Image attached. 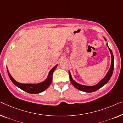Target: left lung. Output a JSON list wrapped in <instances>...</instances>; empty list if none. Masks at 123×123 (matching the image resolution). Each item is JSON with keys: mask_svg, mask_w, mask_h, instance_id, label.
I'll return each instance as SVG.
<instances>
[{"mask_svg": "<svg viewBox=\"0 0 123 123\" xmlns=\"http://www.w3.org/2000/svg\"><path fill=\"white\" fill-rule=\"evenodd\" d=\"M105 40L106 41V39H105V38H104ZM107 46L109 49V51L110 52V53H111V66H110V68L109 69V70L108 71V73L106 75V76L104 77V78L101 80V81H100L98 84H97L96 85L94 86H85V85H80L78 84V83L76 82L75 81H74L73 79L72 78L71 75V73L70 71H68V74H69V76H70V79L71 81V84L73 85V86L74 87L76 88L79 90L82 91H84V92H94V91H96V90H98L100 88L103 87V86H104L105 84H106L107 82L109 81V80L111 78L112 75H113V70H114V56H113V53L112 52L111 49L109 47V46H108V44H106Z\"/></svg>", "mask_w": 123, "mask_h": 123, "instance_id": "left-lung-1", "label": "left lung"}]
</instances>
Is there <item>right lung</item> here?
<instances>
[{"instance_id":"obj_1","label":"right lung","mask_w":123,"mask_h":123,"mask_svg":"<svg viewBox=\"0 0 123 123\" xmlns=\"http://www.w3.org/2000/svg\"><path fill=\"white\" fill-rule=\"evenodd\" d=\"M57 66L58 65H56L55 67H53V68L51 69V71H50L49 72V74H48L47 78L44 81L37 84H21V83L18 82L12 77L11 75H10V74L9 72V71L8 70V68L7 71L10 79L11 80L12 82H13L15 86H17V87L20 88V89L23 90V91H25V92L29 93V94H38V93L42 92L43 91H44L45 90H46L48 87H49L50 85H51L52 81L53 73L55 70V69L56 68V67H57Z\"/></svg>"}]
</instances>
